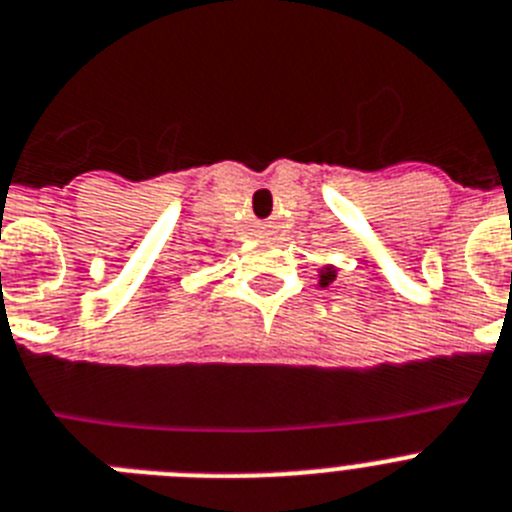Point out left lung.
<instances>
[{
    "instance_id": "8db88e82",
    "label": "left lung",
    "mask_w": 512,
    "mask_h": 512,
    "mask_svg": "<svg viewBox=\"0 0 512 512\" xmlns=\"http://www.w3.org/2000/svg\"><path fill=\"white\" fill-rule=\"evenodd\" d=\"M336 279V269L331 264H326V266H321V272H318V285L321 287H329L331 282H334Z\"/></svg>"
}]
</instances>
